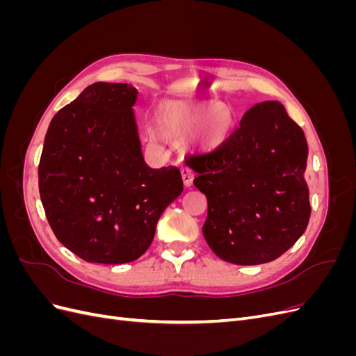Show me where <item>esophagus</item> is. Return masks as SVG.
Segmentation results:
<instances>
[{
  "instance_id": "1",
  "label": "esophagus",
  "mask_w": 356,
  "mask_h": 356,
  "mask_svg": "<svg viewBox=\"0 0 356 356\" xmlns=\"http://www.w3.org/2000/svg\"><path fill=\"white\" fill-rule=\"evenodd\" d=\"M181 177H182V182H184V186L190 187L193 184V179H195V172H193V169L188 166H182Z\"/></svg>"
}]
</instances>
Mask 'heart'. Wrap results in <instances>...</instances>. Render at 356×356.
I'll return each mask as SVG.
<instances>
[{"label": "heart", "mask_w": 356, "mask_h": 356, "mask_svg": "<svg viewBox=\"0 0 356 356\" xmlns=\"http://www.w3.org/2000/svg\"><path fill=\"white\" fill-rule=\"evenodd\" d=\"M154 122L165 138L190 136L203 148H215L227 139L233 127V114L227 105L213 101H170L157 106Z\"/></svg>", "instance_id": "heart-1"}]
</instances>
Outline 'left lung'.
Wrapping results in <instances>:
<instances>
[{
  "mask_svg": "<svg viewBox=\"0 0 356 356\" xmlns=\"http://www.w3.org/2000/svg\"><path fill=\"white\" fill-rule=\"evenodd\" d=\"M306 161L305 134L277 101L255 104L213 152L188 156L208 199L204 241L221 260L268 263L298 241L312 211Z\"/></svg>",
  "mask_w": 356,
  "mask_h": 356,
  "instance_id": "8db88e82",
  "label": "left lung"
}]
</instances>
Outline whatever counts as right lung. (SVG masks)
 <instances>
[{"label":"right lung","mask_w":356,"mask_h":356,"mask_svg":"<svg viewBox=\"0 0 356 356\" xmlns=\"http://www.w3.org/2000/svg\"><path fill=\"white\" fill-rule=\"evenodd\" d=\"M138 90L95 83L51 118L38 166L40 197L58 241L89 263L123 264L152 245L182 193L175 166H147L132 106Z\"/></svg>","instance_id":"obj_1"}]
</instances>
